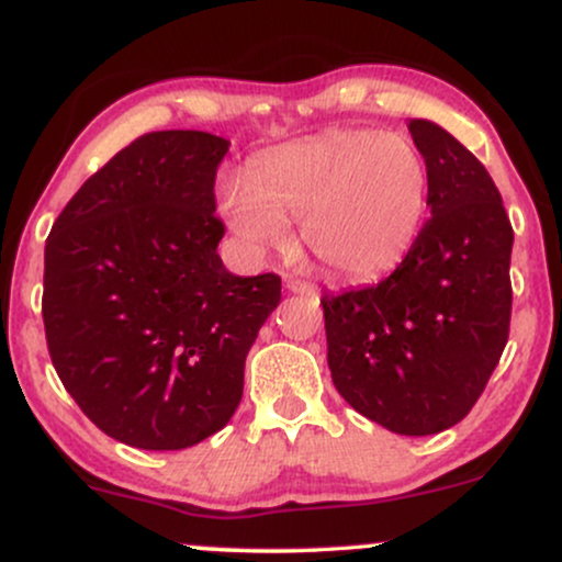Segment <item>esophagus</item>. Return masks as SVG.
Wrapping results in <instances>:
<instances>
[{
  "mask_svg": "<svg viewBox=\"0 0 562 562\" xmlns=\"http://www.w3.org/2000/svg\"><path fill=\"white\" fill-rule=\"evenodd\" d=\"M285 285L290 293H299V295H308V299H317V285H312V282L306 280H299V277H288Z\"/></svg>",
  "mask_w": 562,
  "mask_h": 562,
  "instance_id": "obj_1",
  "label": "esophagus"
}]
</instances>
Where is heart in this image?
Listing matches in <instances>:
<instances>
[{"label":"heart","mask_w":562,"mask_h":562,"mask_svg":"<svg viewBox=\"0 0 562 562\" xmlns=\"http://www.w3.org/2000/svg\"><path fill=\"white\" fill-rule=\"evenodd\" d=\"M428 166L402 134L335 128L261 153L248 177L224 173L216 211L248 254L285 248L290 218L317 261L370 280L409 254L428 211Z\"/></svg>","instance_id":"1"}]
</instances>
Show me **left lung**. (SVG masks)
Listing matches in <instances>:
<instances>
[{
	"label": "left lung",
	"mask_w": 562,
	"mask_h": 562,
	"mask_svg": "<svg viewBox=\"0 0 562 562\" xmlns=\"http://www.w3.org/2000/svg\"><path fill=\"white\" fill-rule=\"evenodd\" d=\"M430 218L391 277L322 295L327 367L359 415L430 436L473 409L507 344L513 227L483 164L443 126L409 121Z\"/></svg>",
	"instance_id": "1"
}]
</instances>
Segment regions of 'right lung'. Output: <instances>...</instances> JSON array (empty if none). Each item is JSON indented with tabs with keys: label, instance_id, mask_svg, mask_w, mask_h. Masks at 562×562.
I'll list each match as a JSON object with an SVG mask.
<instances>
[{
	"label": "right lung",
	"instance_id": "add662e5",
	"mask_svg": "<svg viewBox=\"0 0 562 562\" xmlns=\"http://www.w3.org/2000/svg\"><path fill=\"white\" fill-rule=\"evenodd\" d=\"M229 142L153 132L81 184L44 248V330L66 391L128 447H195L229 423L280 277L216 254V169Z\"/></svg>",
	"mask_w": 562,
	"mask_h": 562
}]
</instances>
